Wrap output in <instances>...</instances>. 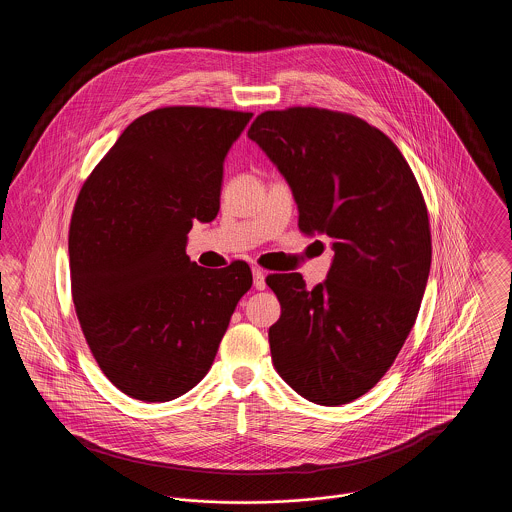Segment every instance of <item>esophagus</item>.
Listing matches in <instances>:
<instances>
[{
  "instance_id": "34e87169",
  "label": "esophagus",
  "mask_w": 512,
  "mask_h": 512,
  "mask_svg": "<svg viewBox=\"0 0 512 512\" xmlns=\"http://www.w3.org/2000/svg\"><path fill=\"white\" fill-rule=\"evenodd\" d=\"M252 278H254V288L256 290L266 288V274L262 272V268H252Z\"/></svg>"
}]
</instances>
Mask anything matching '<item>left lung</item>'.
Segmentation results:
<instances>
[{
  "label": "left lung",
  "mask_w": 512,
  "mask_h": 512,
  "mask_svg": "<svg viewBox=\"0 0 512 512\" xmlns=\"http://www.w3.org/2000/svg\"><path fill=\"white\" fill-rule=\"evenodd\" d=\"M248 138L292 187L299 230L333 240L325 284L270 274L282 305L272 363L297 394L349 404L392 366L410 335L432 264L422 189L394 142L363 118L292 106L256 116Z\"/></svg>",
  "instance_id": "1"
}]
</instances>
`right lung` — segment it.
Segmentation results:
<instances>
[{
	"label": "right lung",
	"mask_w": 512,
	"mask_h": 512,
	"mask_svg": "<svg viewBox=\"0 0 512 512\" xmlns=\"http://www.w3.org/2000/svg\"><path fill=\"white\" fill-rule=\"evenodd\" d=\"M250 112L163 106L136 118L86 177L69 228L74 311L92 357L124 394L167 402L215 361L252 272L201 268L193 220L215 219L222 165Z\"/></svg>",
	"instance_id": "add662e5"
}]
</instances>
